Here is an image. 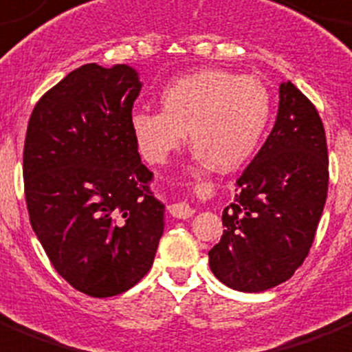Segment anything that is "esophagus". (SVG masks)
Listing matches in <instances>:
<instances>
[{"mask_svg": "<svg viewBox=\"0 0 352 352\" xmlns=\"http://www.w3.org/2000/svg\"><path fill=\"white\" fill-rule=\"evenodd\" d=\"M170 213L177 219H190V217H193L195 210L188 202H175V204L170 206Z\"/></svg>", "mask_w": 352, "mask_h": 352, "instance_id": "obj_1", "label": "esophagus"}]
</instances>
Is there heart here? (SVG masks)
Returning <instances> with one entry per match:
<instances>
[{"mask_svg":"<svg viewBox=\"0 0 352 352\" xmlns=\"http://www.w3.org/2000/svg\"><path fill=\"white\" fill-rule=\"evenodd\" d=\"M161 107L131 113V131L146 161H166L182 146L188 130L197 162L233 171L258 148L271 116V97L256 77L201 68L168 82Z\"/></svg>","mask_w":352,"mask_h":352,"instance_id":"1","label":"heart"}]
</instances>
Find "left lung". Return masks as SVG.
I'll return each mask as SVG.
<instances>
[{
	"instance_id": "obj_1",
	"label": "left lung",
	"mask_w": 352,
	"mask_h": 352,
	"mask_svg": "<svg viewBox=\"0 0 352 352\" xmlns=\"http://www.w3.org/2000/svg\"><path fill=\"white\" fill-rule=\"evenodd\" d=\"M264 146L222 211L224 233L210 250L213 275L231 289L260 293L293 276L315 241L329 184L322 119L291 81Z\"/></svg>"
}]
</instances>
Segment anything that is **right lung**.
Returning a JSON list of instances; mask_svg holds the SVG:
<instances>
[{
	"mask_svg": "<svg viewBox=\"0 0 352 352\" xmlns=\"http://www.w3.org/2000/svg\"><path fill=\"white\" fill-rule=\"evenodd\" d=\"M141 88L128 65H82L28 121L23 179L32 230L57 273L96 298L146 275L164 231L166 208L131 131Z\"/></svg>",
	"mask_w": 352,
	"mask_h": 352,
	"instance_id": "add662e5",
	"label": "right lung"
}]
</instances>
